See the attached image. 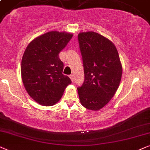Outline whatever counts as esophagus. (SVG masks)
Returning a JSON list of instances; mask_svg holds the SVG:
<instances>
[{
  "label": "esophagus",
  "mask_w": 150,
  "mask_h": 150,
  "mask_svg": "<svg viewBox=\"0 0 150 150\" xmlns=\"http://www.w3.org/2000/svg\"><path fill=\"white\" fill-rule=\"evenodd\" d=\"M69 77H70V79H71V81H73V80H74V77H73V75H71L69 76Z\"/></svg>",
  "instance_id": "obj_1"
}]
</instances>
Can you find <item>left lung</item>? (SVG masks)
Segmentation results:
<instances>
[{
	"mask_svg": "<svg viewBox=\"0 0 150 150\" xmlns=\"http://www.w3.org/2000/svg\"><path fill=\"white\" fill-rule=\"evenodd\" d=\"M82 55L84 81L77 92L81 104L97 111L110 101L122 77V65L115 45L111 40L94 31L78 34Z\"/></svg>",
	"mask_w": 150,
	"mask_h": 150,
	"instance_id": "1",
	"label": "left lung"
}]
</instances>
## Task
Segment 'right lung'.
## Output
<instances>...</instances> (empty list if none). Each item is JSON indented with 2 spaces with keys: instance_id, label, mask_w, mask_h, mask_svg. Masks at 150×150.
<instances>
[{
  "instance_id": "1",
  "label": "right lung",
  "mask_w": 150,
  "mask_h": 150,
  "mask_svg": "<svg viewBox=\"0 0 150 150\" xmlns=\"http://www.w3.org/2000/svg\"><path fill=\"white\" fill-rule=\"evenodd\" d=\"M73 34L51 31L35 38L26 48L21 62V77L26 91L42 105L58 102L71 80L64 75L59 53Z\"/></svg>"
}]
</instances>
